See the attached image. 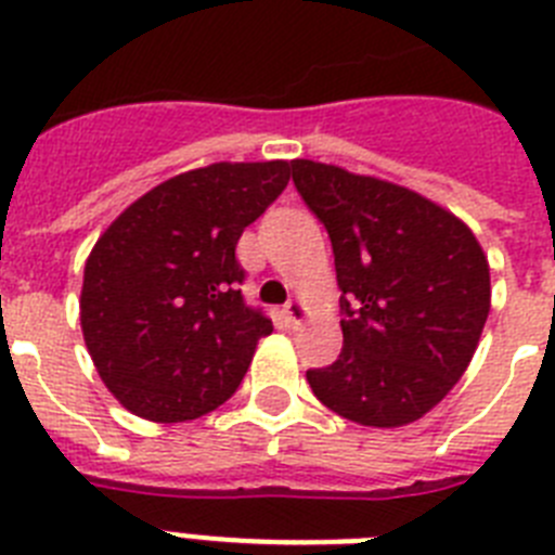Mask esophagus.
Masks as SVG:
<instances>
[{"instance_id": "34e87169", "label": "esophagus", "mask_w": 555, "mask_h": 555, "mask_svg": "<svg viewBox=\"0 0 555 555\" xmlns=\"http://www.w3.org/2000/svg\"><path fill=\"white\" fill-rule=\"evenodd\" d=\"M283 317H286V322H288V325H292V327H300L302 322H306V317H308L306 302L288 300L286 308H283Z\"/></svg>"}]
</instances>
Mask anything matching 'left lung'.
I'll return each mask as SVG.
<instances>
[{
    "mask_svg": "<svg viewBox=\"0 0 555 555\" xmlns=\"http://www.w3.org/2000/svg\"><path fill=\"white\" fill-rule=\"evenodd\" d=\"M292 178L331 235L345 311L338 358L306 372L313 395L358 425L416 423L473 361L492 306L487 255L405 185L302 158Z\"/></svg>",
    "mask_w": 555,
    "mask_h": 555,
    "instance_id": "8db88e82",
    "label": "left lung"
}]
</instances>
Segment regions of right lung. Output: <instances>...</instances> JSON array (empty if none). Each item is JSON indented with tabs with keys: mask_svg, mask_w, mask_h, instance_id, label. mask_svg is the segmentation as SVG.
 <instances>
[{
	"mask_svg": "<svg viewBox=\"0 0 555 555\" xmlns=\"http://www.w3.org/2000/svg\"><path fill=\"white\" fill-rule=\"evenodd\" d=\"M286 183L288 160L183 171L96 238L82 274V338L127 411L185 423L238 389L272 320L244 302L235 244Z\"/></svg>",
	"mask_w": 555,
	"mask_h": 555,
	"instance_id": "1",
	"label": "right lung"
}]
</instances>
